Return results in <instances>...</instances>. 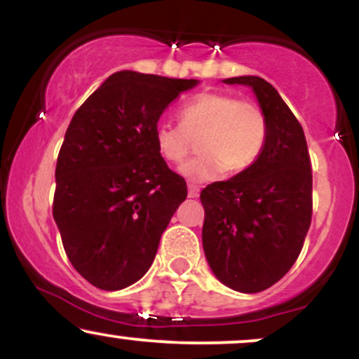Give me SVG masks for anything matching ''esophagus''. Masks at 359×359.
<instances>
[{"label": "esophagus", "mask_w": 359, "mask_h": 359, "mask_svg": "<svg viewBox=\"0 0 359 359\" xmlns=\"http://www.w3.org/2000/svg\"><path fill=\"white\" fill-rule=\"evenodd\" d=\"M199 192H201V189L197 187V185H194V184H189V197H199Z\"/></svg>", "instance_id": "esophagus-1"}]
</instances>
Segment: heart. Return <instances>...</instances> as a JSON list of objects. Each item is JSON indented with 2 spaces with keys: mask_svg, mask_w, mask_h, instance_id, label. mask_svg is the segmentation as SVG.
Wrapping results in <instances>:
<instances>
[{
  "mask_svg": "<svg viewBox=\"0 0 359 359\" xmlns=\"http://www.w3.org/2000/svg\"><path fill=\"white\" fill-rule=\"evenodd\" d=\"M266 118L253 102L226 93H201L180 106L179 125L158 121L154 140L158 155L179 165L197 140L199 155L180 168L191 180L240 174L262 155L266 143Z\"/></svg>",
  "mask_w": 359,
  "mask_h": 359,
  "instance_id": "b5f03b06",
  "label": "heart"
}]
</instances>
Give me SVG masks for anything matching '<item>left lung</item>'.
Masks as SVG:
<instances>
[{"instance_id":"1","label":"left lung","mask_w":359,"mask_h":359,"mask_svg":"<svg viewBox=\"0 0 359 359\" xmlns=\"http://www.w3.org/2000/svg\"><path fill=\"white\" fill-rule=\"evenodd\" d=\"M253 88L266 118L257 162L201 192L203 245L226 287L257 294L277 283L299 258L312 219V170L306 135L277 89L257 76L226 79Z\"/></svg>"}]
</instances>
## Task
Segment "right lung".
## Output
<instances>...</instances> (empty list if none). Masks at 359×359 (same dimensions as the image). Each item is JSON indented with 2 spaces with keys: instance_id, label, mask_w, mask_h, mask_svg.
I'll use <instances>...</instances> for the list:
<instances>
[{
  "instance_id": "1",
  "label": "right lung",
  "mask_w": 359,
  "mask_h": 359,
  "mask_svg": "<svg viewBox=\"0 0 359 359\" xmlns=\"http://www.w3.org/2000/svg\"><path fill=\"white\" fill-rule=\"evenodd\" d=\"M196 79L116 72L82 102L65 131L52 214L69 262L101 290H121L154 263L187 197L158 155L155 125Z\"/></svg>"
}]
</instances>
